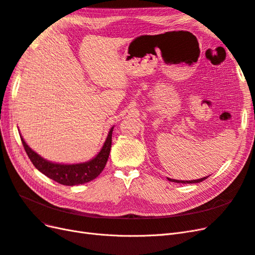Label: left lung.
Returning <instances> with one entry per match:
<instances>
[{
	"mask_svg": "<svg viewBox=\"0 0 255 255\" xmlns=\"http://www.w3.org/2000/svg\"><path fill=\"white\" fill-rule=\"evenodd\" d=\"M208 176V175H207ZM207 176L205 177H201V179H198V180H191V181H181V180H173V179H170V177H167L168 181L170 182H174V183H182V184H195V183H200L204 181Z\"/></svg>",
	"mask_w": 255,
	"mask_h": 255,
	"instance_id": "left-lung-1",
	"label": "left lung"
}]
</instances>
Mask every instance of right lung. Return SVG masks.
<instances>
[{
  "label": "right lung",
  "instance_id": "add662e5",
  "mask_svg": "<svg viewBox=\"0 0 255 255\" xmlns=\"http://www.w3.org/2000/svg\"><path fill=\"white\" fill-rule=\"evenodd\" d=\"M113 130L114 127L110 129L101 150L94 158L78 164L53 163L30 149L23 137L21 135L20 137L27 156L38 170L59 184L66 185V186H74V185L85 184L95 180L103 171L111 152Z\"/></svg>",
  "mask_w": 255,
  "mask_h": 255
}]
</instances>
